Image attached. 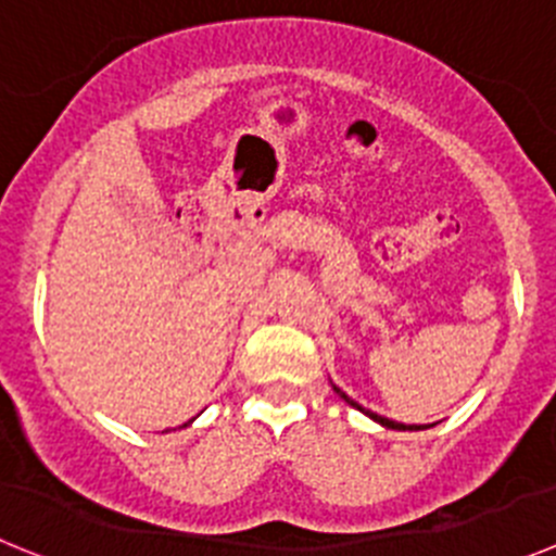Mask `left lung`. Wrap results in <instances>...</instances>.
<instances>
[{"label": "left lung", "mask_w": 556, "mask_h": 556, "mask_svg": "<svg viewBox=\"0 0 556 556\" xmlns=\"http://www.w3.org/2000/svg\"><path fill=\"white\" fill-rule=\"evenodd\" d=\"M334 393H338V396H340V399H346V402H349V404H352V407H357V409H359V413H365V415H371L374 421H379V424H382V427H388V429H424V427H404V424H396V421H390V418H382V415L371 413V409H365V407H359V404H357V402H352V399H349V396H346V393H343V390H340V388H334Z\"/></svg>", "instance_id": "8db88e82"}]
</instances>
